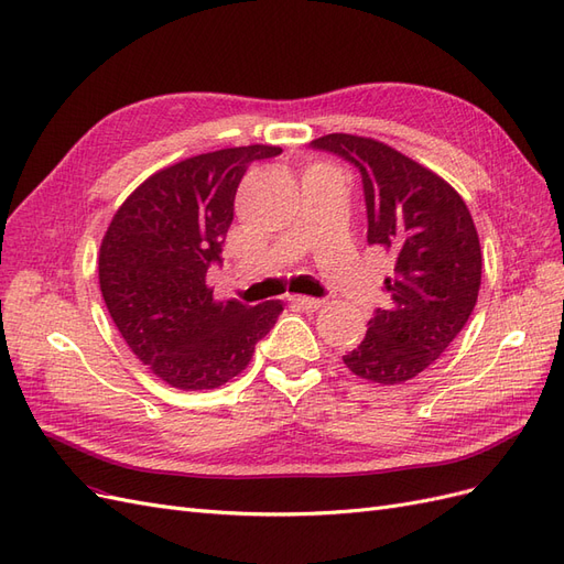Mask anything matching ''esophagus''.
Returning <instances> with one entry per match:
<instances>
[{"mask_svg":"<svg viewBox=\"0 0 564 564\" xmlns=\"http://www.w3.org/2000/svg\"><path fill=\"white\" fill-rule=\"evenodd\" d=\"M292 303L303 311H319L324 305L322 299H311V296H292Z\"/></svg>","mask_w":564,"mask_h":564,"instance_id":"1","label":"esophagus"}]
</instances>
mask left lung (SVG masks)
I'll list each match as a JSON object with an SVG mask.
<instances>
[{
  "instance_id": "left-lung-1",
  "label": "left lung",
  "mask_w": 564,
  "mask_h": 564,
  "mask_svg": "<svg viewBox=\"0 0 564 564\" xmlns=\"http://www.w3.org/2000/svg\"><path fill=\"white\" fill-rule=\"evenodd\" d=\"M311 145L360 169L367 242L395 253L383 282L390 305L344 365L369 383H404L447 350L475 308L482 251L473 216L445 178L381 141L327 133Z\"/></svg>"
}]
</instances>
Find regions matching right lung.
I'll use <instances>...</instances> for the list:
<instances>
[{"instance_id":"obj_1","label":"right lung","mask_w":564,"mask_h":564,"mask_svg":"<svg viewBox=\"0 0 564 564\" xmlns=\"http://www.w3.org/2000/svg\"><path fill=\"white\" fill-rule=\"evenodd\" d=\"M280 152L242 145L187 158L145 178L110 220L98 256L100 292L131 352L172 388L228 383L282 313L280 301H214L207 284L237 185L251 162Z\"/></svg>"}]
</instances>
